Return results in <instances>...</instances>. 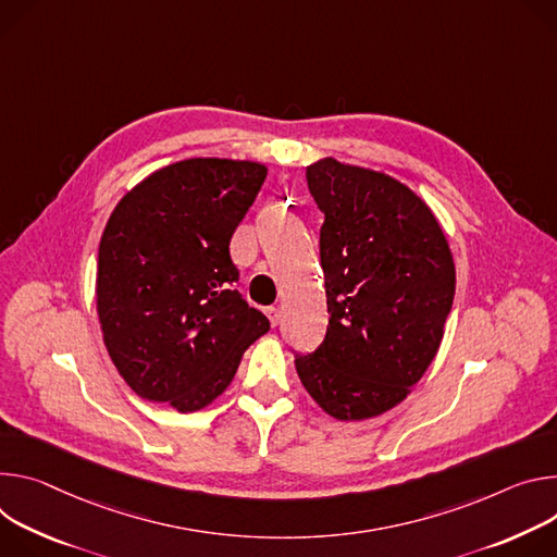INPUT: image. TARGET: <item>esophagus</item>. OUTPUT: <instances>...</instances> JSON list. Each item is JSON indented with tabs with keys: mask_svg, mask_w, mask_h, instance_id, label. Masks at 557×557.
I'll return each mask as SVG.
<instances>
[{
	"mask_svg": "<svg viewBox=\"0 0 557 557\" xmlns=\"http://www.w3.org/2000/svg\"><path fill=\"white\" fill-rule=\"evenodd\" d=\"M265 314H268V319H270V323H272V325H278V321H281V310H278L276 305L265 307Z\"/></svg>",
	"mask_w": 557,
	"mask_h": 557,
	"instance_id": "esophagus-1",
	"label": "esophagus"
}]
</instances>
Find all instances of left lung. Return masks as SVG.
Listing matches in <instances>:
<instances>
[{
    "mask_svg": "<svg viewBox=\"0 0 557 557\" xmlns=\"http://www.w3.org/2000/svg\"><path fill=\"white\" fill-rule=\"evenodd\" d=\"M305 176L325 214L330 325L294 364L325 413L367 420L403 403L436 358L456 294L454 257L436 214L387 172L325 157Z\"/></svg>",
    "mask_w": 557,
    "mask_h": 557,
    "instance_id": "1",
    "label": "left lung"
}]
</instances>
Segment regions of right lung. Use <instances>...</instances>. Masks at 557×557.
I'll use <instances>...</instances> for the list:
<instances>
[{
    "label": "right lung",
    "mask_w": 557,
    "mask_h": 557,
    "mask_svg": "<svg viewBox=\"0 0 557 557\" xmlns=\"http://www.w3.org/2000/svg\"><path fill=\"white\" fill-rule=\"evenodd\" d=\"M268 168L197 157L154 170L114 206L99 243L103 345L135 394L178 413L208 407L270 321L230 289V238Z\"/></svg>",
    "instance_id": "add662e5"
}]
</instances>
